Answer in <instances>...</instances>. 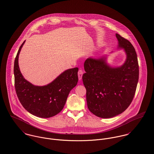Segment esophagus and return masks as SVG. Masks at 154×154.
I'll return each mask as SVG.
<instances>
[{"label": "esophagus", "instance_id": "1", "mask_svg": "<svg viewBox=\"0 0 154 154\" xmlns=\"http://www.w3.org/2000/svg\"><path fill=\"white\" fill-rule=\"evenodd\" d=\"M83 74V71L82 69H79V72H78V76H79V80H81L82 79V76Z\"/></svg>", "mask_w": 154, "mask_h": 154}]
</instances>
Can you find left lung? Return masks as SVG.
<instances>
[{
	"label": "left lung",
	"mask_w": 154,
	"mask_h": 154,
	"mask_svg": "<svg viewBox=\"0 0 154 154\" xmlns=\"http://www.w3.org/2000/svg\"><path fill=\"white\" fill-rule=\"evenodd\" d=\"M118 48L126 54L124 64L112 67L106 57L88 58L85 62L83 82L89 110L96 116L111 118L123 113L131 104L139 79L137 52L132 44L118 34Z\"/></svg>",
	"instance_id": "8db88e82"
}]
</instances>
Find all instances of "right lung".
Listing matches in <instances>:
<instances>
[{
  "instance_id": "right-lung-1",
  "label": "right lung",
  "mask_w": 154,
  "mask_h": 154,
  "mask_svg": "<svg viewBox=\"0 0 154 154\" xmlns=\"http://www.w3.org/2000/svg\"><path fill=\"white\" fill-rule=\"evenodd\" d=\"M25 42L20 45L14 63L15 87L17 97L31 114L42 118H51L63 110L70 91L77 85L79 69L64 71L47 85H33L24 79L18 65L19 55Z\"/></svg>"
}]
</instances>
